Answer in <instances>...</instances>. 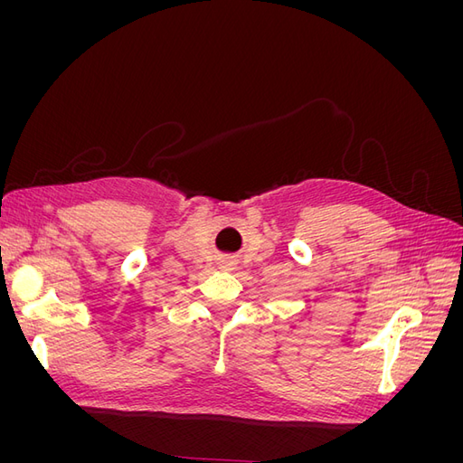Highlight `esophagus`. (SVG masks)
Instances as JSON below:
<instances>
[{"mask_svg": "<svg viewBox=\"0 0 463 463\" xmlns=\"http://www.w3.org/2000/svg\"><path fill=\"white\" fill-rule=\"evenodd\" d=\"M218 269L220 270H226V272H232V270L237 269V260L232 259V257H222L218 260Z\"/></svg>", "mask_w": 463, "mask_h": 463, "instance_id": "obj_1", "label": "esophagus"}]
</instances>
